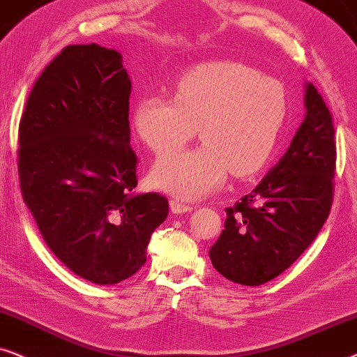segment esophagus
<instances>
[{
	"mask_svg": "<svg viewBox=\"0 0 357 357\" xmlns=\"http://www.w3.org/2000/svg\"><path fill=\"white\" fill-rule=\"evenodd\" d=\"M169 207H171V212L173 213H184V212H191L192 211V206H188V204H183L179 202L178 199H173V201H169Z\"/></svg>",
	"mask_w": 357,
	"mask_h": 357,
	"instance_id": "1",
	"label": "esophagus"
}]
</instances>
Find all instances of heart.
Wrapping results in <instances>:
<instances>
[{
  "instance_id": "1",
  "label": "heart",
  "mask_w": 357,
  "mask_h": 357,
  "mask_svg": "<svg viewBox=\"0 0 357 357\" xmlns=\"http://www.w3.org/2000/svg\"><path fill=\"white\" fill-rule=\"evenodd\" d=\"M287 116V94L278 79L238 61L199 65L174 83L173 98H140L132 123L155 155L151 183L179 199H202L228 173L248 178L273 155ZM199 127L197 149L174 152ZM173 151V154L169 151Z\"/></svg>"
}]
</instances>
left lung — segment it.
I'll return each instance as SVG.
<instances>
[{
  "mask_svg": "<svg viewBox=\"0 0 357 357\" xmlns=\"http://www.w3.org/2000/svg\"><path fill=\"white\" fill-rule=\"evenodd\" d=\"M305 119L286 153L250 194L225 208V230L208 251L218 273L261 286L305 251L330 215L336 144L333 119L312 83Z\"/></svg>",
  "mask_w": 357,
  "mask_h": 357,
  "instance_id": "left-lung-1",
  "label": "left lung"
}]
</instances>
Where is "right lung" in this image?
<instances>
[{"label": "right lung", "mask_w": 357, "mask_h": 357, "mask_svg": "<svg viewBox=\"0 0 357 357\" xmlns=\"http://www.w3.org/2000/svg\"><path fill=\"white\" fill-rule=\"evenodd\" d=\"M132 83L117 50L68 45L45 66L19 123L24 202L45 243L89 282L117 284L146 261L168 199L135 194Z\"/></svg>", "instance_id": "1"}]
</instances>
